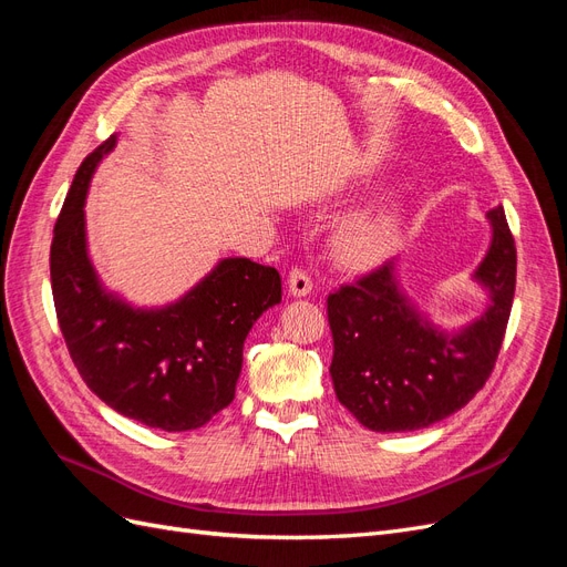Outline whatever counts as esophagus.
I'll return each instance as SVG.
<instances>
[{
  "instance_id": "1",
  "label": "esophagus",
  "mask_w": 567,
  "mask_h": 567,
  "mask_svg": "<svg viewBox=\"0 0 567 567\" xmlns=\"http://www.w3.org/2000/svg\"><path fill=\"white\" fill-rule=\"evenodd\" d=\"M288 293L293 298H305L312 293V279L307 277L302 267H293L288 271Z\"/></svg>"
}]
</instances>
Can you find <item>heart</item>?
<instances>
[{
	"label": "heart",
	"mask_w": 567,
	"mask_h": 567,
	"mask_svg": "<svg viewBox=\"0 0 567 567\" xmlns=\"http://www.w3.org/2000/svg\"><path fill=\"white\" fill-rule=\"evenodd\" d=\"M402 215L394 205H383L357 215L333 236V257L342 269L367 271L379 267L400 238Z\"/></svg>",
	"instance_id": "1"
}]
</instances>
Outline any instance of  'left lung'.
I'll return each mask as SVG.
<instances>
[{"instance_id":"8db88e82","label":"left lung","mask_w":567,"mask_h":567,"mask_svg":"<svg viewBox=\"0 0 567 567\" xmlns=\"http://www.w3.org/2000/svg\"><path fill=\"white\" fill-rule=\"evenodd\" d=\"M487 217L492 244L473 277L489 305L461 331L444 333L416 310L402 293L394 262L326 300L336 398L369 431L427 427L466 406L487 383L516 293V241L502 205Z\"/></svg>"}]
</instances>
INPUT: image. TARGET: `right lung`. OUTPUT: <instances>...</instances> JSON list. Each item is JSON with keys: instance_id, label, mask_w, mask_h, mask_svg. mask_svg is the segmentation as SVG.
Segmentation results:
<instances>
[{"instance_id": "1", "label": "right lung", "mask_w": 567, "mask_h": 567, "mask_svg": "<svg viewBox=\"0 0 567 567\" xmlns=\"http://www.w3.org/2000/svg\"><path fill=\"white\" fill-rule=\"evenodd\" d=\"M115 134L82 161L51 241V293L82 381L117 414L167 433L194 431L231 404L244 340L281 302L274 267L227 257L161 310H136L99 284L87 252L84 196Z\"/></svg>"}]
</instances>
